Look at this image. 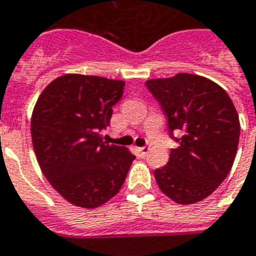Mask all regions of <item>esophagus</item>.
I'll return each mask as SVG.
<instances>
[{
    "label": "esophagus",
    "instance_id": "1",
    "mask_svg": "<svg viewBox=\"0 0 256 256\" xmlns=\"http://www.w3.org/2000/svg\"><path fill=\"white\" fill-rule=\"evenodd\" d=\"M149 149H150V146L149 145H144V146H141V148H138V152H140L141 157H145L146 154H148Z\"/></svg>",
    "mask_w": 256,
    "mask_h": 256
}]
</instances>
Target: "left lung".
I'll use <instances>...</instances> for the list:
<instances>
[{"label":"left lung","mask_w":256,"mask_h":256,"mask_svg":"<svg viewBox=\"0 0 256 256\" xmlns=\"http://www.w3.org/2000/svg\"><path fill=\"white\" fill-rule=\"evenodd\" d=\"M168 118L172 148L154 178L181 205L202 201L228 177L238 149L239 118L222 87L204 76L177 74L145 83Z\"/></svg>","instance_id":"1"}]
</instances>
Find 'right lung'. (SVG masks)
Instances as JSON below:
<instances>
[{"label": "right lung", "instance_id": "add662e5", "mask_svg": "<svg viewBox=\"0 0 256 256\" xmlns=\"http://www.w3.org/2000/svg\"><path fill=\"white\" fill-rule=\"evenodd\" d=\"M124 86L122 80L68 74L51 82L36 102L32 118L36 160L51 186L75 206L94 209L111 200L136 158L100 134L111 122Z\"/></svg>", "mask_w": 256, "mask_h": 256}]
</instances>
